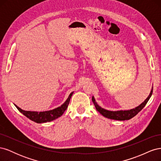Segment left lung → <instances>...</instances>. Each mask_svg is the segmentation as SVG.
Listing matches in <instances>:
<instances>
[{"label":"left lung","mask_w":161,"mask_h":161,"mask_svg":"<svg viewBox=\"0 0 161 161\" xmlns=\"http://www.w3.org/2000/svg\"><path fill=\"white\" fill-rule=\"evenodd\" d=\"M153 90V87H152V90H151L147 98L144 101L142 102V103L140 105L136 107V108L134 109H131L128 110H119V111H109V110L105 109L103 108H102L101 107H100L98 104L97 103V102L95 99V97L93 96L92 97V101L93 102L96 109L102 115L105 117V118L111 119L119 120V121L128 120V119H130L131 118H134L136 115H137L139 112L144 108L145 105H147V102L151 97V96H152Z\"/></svg>","instance_id":"obj_1"}]
</instances>
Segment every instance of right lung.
I'll return each mask as SVG.
<instances>
[{
	"instance_id": "obj_1",
	"label": "right lung",
	"mask_w": 161,
	"mask_h": 161,
	"mask_svg": "<svg viewBox=\"0 0 161 161\" xmlns=\"http://www.w3.org/2000/svg\"><path fill=\"white\" fill-rule=\"evenodd\" d=\"M72 92L69 95L68 99L66 100V101L63 103L61 106L58 107L57 108H55L52 110L49 111H25L21 109L20 108H19L17 105L14 104L15 105L17 109L23 114L24 115L26 116L30 119L35 121L36 123L41 124V123H46V122H49V121L54 120L57 118L60 117L64 112L66 111V109L68 108V105L69 104L70 99L71 97L73 94Z\"/></svg>"
}]
</instances>
